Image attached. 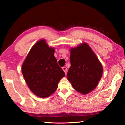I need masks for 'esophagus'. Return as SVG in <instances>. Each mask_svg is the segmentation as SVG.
<instances>
[{
  "label": "esophagus",
  "mask_w": 125,
  "mask_h": 125,
  "mask_svg": "<svg viewBox=\"0 0 125 125\" xmlns=\"http://www.w3.org/2000/svg\"><path fill=\"white\" fill-rule=\"evenodd\" d=\"M62 69L63 70V71L64 72V73L66 74L67 73V68L65 67H63V68H62Z\"/></svg>",
  "instance_id": "1"
}]
</instances>
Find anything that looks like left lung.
I'll list each match as a JSON object with an SVG mask.
<instances>
[{
  "label": "left lung",
  "mask_w": 125,
  "mask_h": 125,
  "mask_svg": "<svg viewBox=\"0 0 125 125\" xmlns=\"http://www.w3.org/2000/svg\"><path fill=\"white\" fill-rule=\"evenodd\" d=\"M67 77L73 88L85 94L94 89L103 74L102 65L86 43L72 48Z\"/></svg>",
  "instance_id": "obj_1"
}]
</instances>
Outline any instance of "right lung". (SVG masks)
Returning a JSON list of instances; mask_svg holds the SVG:
<instances>
[{
    "mask_svg": "<svg viewBox=\"0 0 125 125\" xmlns=\"http://www.w3.org/2000/svg\"><path fill=\"white\" fill-rule=\"evenodd\" d=\"M54 53V48H50L42 40L33 46L23 63L22 73L27 85L41 98L53 94L60 79L65 75Z\"/></svg>",
    "mask_w": 125,
    "mask_h": 125,
    "instance_id": "right-lung-1",
    "label": "right lung"
}]
</instances>
